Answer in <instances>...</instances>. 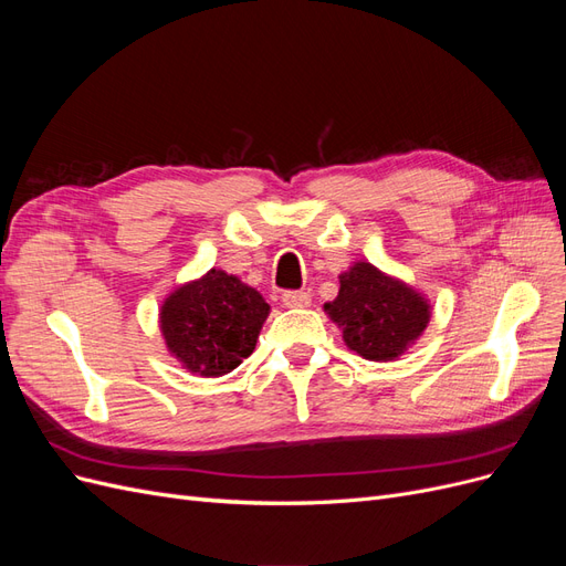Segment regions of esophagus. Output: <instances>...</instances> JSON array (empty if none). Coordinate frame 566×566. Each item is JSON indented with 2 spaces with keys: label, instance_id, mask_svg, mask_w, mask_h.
I'll use <instances>...</instances> for the list:
<instances>
[{
  "label": "esophagus",
  "instance_id": "34e87169",
  "mask_svg": "<svg viewBox=\"0 0 566 566\" xmlns=\"http://www.w3.org/2000/svg\"><path fill=\"white\" fill-rule=\"evenodd\" d=\"M283 304L293 306V310H302V306L312 304V295L304 293V290H285L283 293Z\"/></svg>",
  "mask_w": 566,
  "mask_h": 566
}]
</instances>
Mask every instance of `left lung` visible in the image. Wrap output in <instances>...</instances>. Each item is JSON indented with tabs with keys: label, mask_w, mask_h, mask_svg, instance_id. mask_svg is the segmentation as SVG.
Instances as JSON below:
<instances>
[{
	"label": "left lung",
	"mask_w": 566,
	"mask_h": 566,
	"mask_svg": "<svg viewBox=\"0 0 566 566\" xmlns=\"http://www.w3.org/2000/svg\"><path fill=\"white\" fill-rule=\"evenodd\" d=\"M325 312L342 328L347 347L368 361H391L422 335L430 304L413 287L368 262L339 276V293Z\"/></svg>",
	"instance_id": "1"
}]
</instances>
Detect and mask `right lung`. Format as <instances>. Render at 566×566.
<instances>
[{
    "mask_svg": "<svg viewBox=\"0 0 566 566\" xmlns=\"http://www.w3.org/2000/svg\"><path fill=\"white\" fill-rule=\"evenodd\" d=\"M269 304L254 287L227 271L177 287L160 310V331L169 354L186 370L219 378L254 352Z\"/></svg>",
    "mask_w": 566,
    "mask_h": 566,
    "instance_id": "1",
    "label": "right lung"
}]
</instances>
